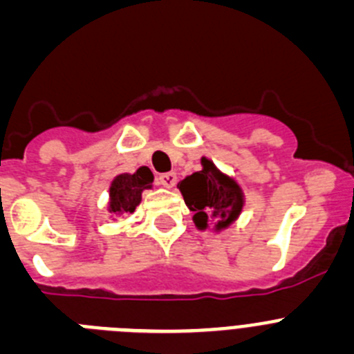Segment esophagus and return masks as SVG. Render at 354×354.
Listing matches in <instances>:
<instances>
[{
  "instance_id": "34e87169",
  "label": "esophagus",
  "mask_w": 354,
  "mask_h": 354,
  "mask_svg": "<svg viewBox=\"0 0 354 354\" xmlns=\"http://www.w3.org/2000/svg\"><path fill=\"white\" fill-rule=\"evenodd\" d=\"M158 183L162 187H174L177 184V174L175 171H167V174H161L158 177Z\"/></svg>"
}]
</instances>
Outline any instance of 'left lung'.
Here are the masks:
<instances>
[{
  "mask_svg": "<svg viewBox=\"0 0 354 354\" xmlns=\"http://www.w3.org/2000/svg\"><path fill=\"white\" fill-rule=\"evenodd\" d=\"M184 202L193 211V221L198 230L209 227L214 220V230H223L239 218L245 207V193L236 179L216 168L214 162L202 158V170L187 175L177 184Z\"/></svg>",
  "mask_w": 354,
  "mask_h": 354,
  "instance_id": "8db88e82",
  "label": "left lung"
}]
</instances>
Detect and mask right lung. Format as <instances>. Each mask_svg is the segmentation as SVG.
Masks as SVG:
<instances>
[{"mask_svg":"<svg viewBox=\"0 0 354 354\" xmlns=\"http://www.w3.org/2000/svg\"><path fill=\"white\" fill-rule=\"evenodd\" d=\"M154 175L147 167L134 174H118L109 186L108 211L113 216L133 214L142 202V193L152 187Z\"/></svg>","mask_w":354,"mask_h":354,"instance_id":"right-lung-1","label":"right lung"}]
</instances>
